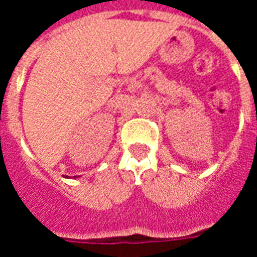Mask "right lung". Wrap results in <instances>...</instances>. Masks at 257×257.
<instances>
[{
  "label": "right lung",
  "mask_w": 257,
  "mask_h": 257,
  "mask_svg": "<svg viewBox=\"0 0 257 257\" xmlns=\"http://www.w3.org/2000/svg\"><path fill=\"white\" fill-rule=\"evenodd\" d=\"M74 177H76V176H74Z\"/></svg>",
  "instance_id": "add662e5"
}]
</instances>
